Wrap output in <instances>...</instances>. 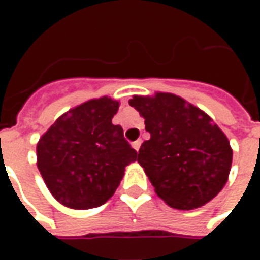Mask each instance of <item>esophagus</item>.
I'll use <instances>...</instances> for the list:
<instances>
[{"mask_svg": "<svg viewBox=\"0 0 260 260\" xmlns=\"http://www.w3.org/2000/svg\"><path fill=\"white\" fill-rule=\"evenodd\" d=\"M141 145H142V141L141 139H138V141H135L134 143H132V147H134L136 152H138V150H139V147H141Z\"/></svg>", "mask_w": 260, "mask_h": 260, "instance_id": "obj_1", "label": "esophagus"}]
</instances>
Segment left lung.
<instances>
[{"label": "left lung", "mask_w": 260, "mask_h": 260, "mask_svg": "<svg viewBox=\"0 0 260 260\" xmlns=\"http://www.w3.org/2000/svg\"><path fill=\"white\" fill-rule=\"evenodd\" d=\"M150 139L138 154L154 192L170 207L192 210L210 202L229 180L233 149L201 108L173 93L134 96Z\"/></svg>", "instance_id": "1"}]
</instances>
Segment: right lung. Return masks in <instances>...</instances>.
Wrapping results in <instances>:
<instances>
[{
    "instance_id": "obj_1",
    "label": "right lung",
    "mask_w": 260,
    "mask_h": 260,
    "mask_svg": "<svg viewBox=\"0 0 260 260\" xmlns=\"http://www.w3.org/2000/svg\"><path fill=\"white\" fill-rule=\"evenodd\" d=\"M119 102L103 96L62 114L39 139L37 169L57 201L76 210L102 206L114 195L138 153L113 124Z\"/></svg>"
}]
</instances>
